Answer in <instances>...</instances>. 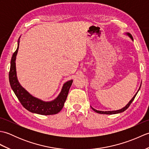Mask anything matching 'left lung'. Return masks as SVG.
I'll use <instances>...</instances> for the list:
<instances>
[{"mask_svg":"<svg viewBox=\"0 0 149 149\" xmlns=\"http://www.w3.org/2000/svg\"><path fill=\"white\" fill-rule=\"evenodd\" d=\"M126 34H127V35L129 38H131L132 40H133V38H132V35H131V34L130 33H126ZM140 87H141V86H140ZM140 88H139L138 91L140 90ZM138 91H137V93L134 95V96L133 97H132V99L130 101H129V103L127 104V105H126L124 107H123V108H122L121 109H118V110H116V111H99V110H97V109H94V108H93V107H91V109H92L95 112H96V113H99V114H106V115H113V114H117V113H120L123 112V111H125L126 109H127L128 108V107H129V106L131 105V104L132 103V101L134 100L136 95H137V93H138Z\"/></svg>","mask_w":149,"mask_h":149,"instance_id":"8db88e82","label":"left lung"}]
</instances>
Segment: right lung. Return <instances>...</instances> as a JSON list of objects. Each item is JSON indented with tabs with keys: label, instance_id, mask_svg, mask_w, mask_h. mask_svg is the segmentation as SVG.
Listing matches in <instances>:
<instances>
[{
	"label": "right lung",
	"instance_id": "obj_1",
	"mask_svg": "<svg viewBox=\"0 0 149 149\" xmlns=\"http://www.w3.org/2000/svg\"><path fill=\"white\" fill-rule=\"evenodd\" d=\"M19 40H20V38L18 41L17 49L12 56L10 71L9 73V79L11 89L14 91L22 105L29 111L42 115H55L58 113L64 106L73 80L66 82L63 84L62 90L59 95L57 97L56 99L52 101L45 102L31 95L19 83L17 76L15 61L19 48Z\"/></svg>",
	"mask_w": 149,
	"mask_h": 149
}]
</instances>
